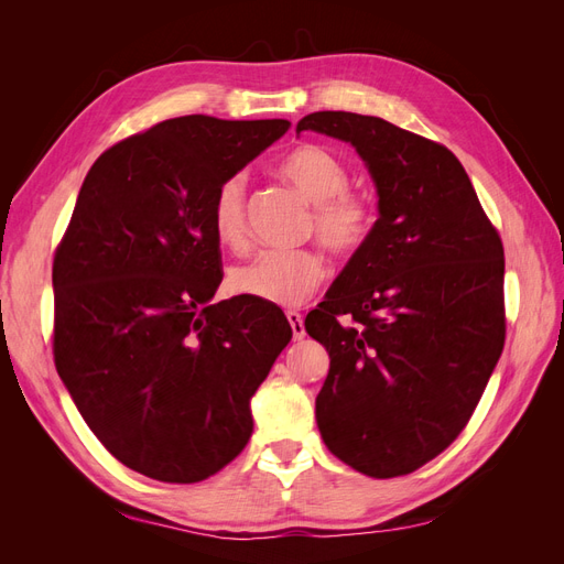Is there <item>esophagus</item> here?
Listing matches in <instances>:
<instances>
[{
  "mask_svg": "<svg viewBox=\"0 0 564 564\" xmlns=\"http://www.w3.org/2000/svg\"><path fill=\"white\" fill-rule=\"evenodd\" d=\"M286 319H289V324H292V334H294V340H301V338L305 336V329H303V317H301V313H296V311H289V313H286Z\"/></svg>",
  "mask_w": 564,
  "mask_h": 564,
  "instance_id": "34e87169",
  "label": "esophagus"
}]
</instances>
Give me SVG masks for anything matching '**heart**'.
<instances>
[{
    "label": "heart",
    "instance_id": "1",
    "mask_svg": "<svg viewBox=\"0 0 564 564\" xmlns=\"http://www.w3.org/2000/svg\"><path fill=\"white\" fill-rule=\"evenodd\" d=\"M313 207V228L319 242L336 256H352L365 247L373 230L371 204L348 187V169L322 145H299L280 162ZM216 240L242 251L247 247V176L235 174L218 185L212 207ZM324 278V261L313 249H263L251 261L232 268L230 286L237 294L272 305H296Z\"/></svg>",
    "mask_w": 564,
    "mask_h": 564
}]
</instances>
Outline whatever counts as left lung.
I'll return each instance as SVG.
<instances>
[{
	"instance_id": "8db88e82",
	"label": "left lung",
	"mask_w": 564,
	"mask_h": 564,
	"mask_svg": "<svg viewBox=\"0 0 564 564\" xmlns=\"http://www.w3.org/2000/svg\"><path fill=\"white\" fill-rule=\"evenodd\" d=\"M301 131L350 143L379 195L369 240L305 317L329 352L317 429L350 468L406 475L466 429L501 357V237L445 145L340 110Z\"/></svg>"
}]
</instances>
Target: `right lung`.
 <instances>
[{
	"instance_id": "right-lung-1",
	"label": "right lung",
	"mask_w": 564,
	"mask_h": 564,
	"mask_svg": "<svg viewBox=\"0 0 564 564\" xmlns=\"http://www.w3.org/2000/svg\"><path fill=\"white\" fill-rule=\"evenodd\" d=\"M289 129L185 115L100 155L54 259V360L104 447L160 482L207 480L251 437V398L292 327L253 296L214 301L218 185Z\"/></svg>"
}]
</instances>
